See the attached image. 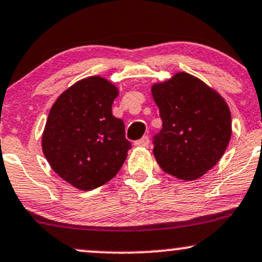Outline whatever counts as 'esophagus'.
Masks as SVG:
<instances>
[{
	"mask_svg": "<svg viewBox=\"0 0 262 262\" xmlns=\"http://www.w3.org/2000/svg\"><path fill=\"white\" fill-rule=\"evenodd\" d=\"M149 143H150L149 138H147V137H143V138H141V139H139V140H137V141H135L134 145H135V146L146 147L147 145H149Z\"/></svg>",
	"mask_w": 262,
	"mask_h": 262,
	"instance_id": "34e87169",
	"label": "esophagus"
}]
</instances>
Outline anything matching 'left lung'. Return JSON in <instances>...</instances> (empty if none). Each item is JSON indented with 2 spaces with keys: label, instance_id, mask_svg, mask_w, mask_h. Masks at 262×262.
I'll return each instance as SVG.
<instances>
[{
  "label": "left lung",
  "instance_id": "left-lung-1",
  "mask_svg": "<svg viewBox=\"0 0 262 262\" xmlns=\"http://www.w3.org/2000/svg\"><path fill=\"white\" fill-rule=\"evenodd\" d=\"M162 129L154 138V155L172 177L195 181L221 160L232 135L225 99L194 75L179 72L152 84Z\"/></svg>",
  "mask_w": 262,
  "mask_h": 262
}]
</instances>
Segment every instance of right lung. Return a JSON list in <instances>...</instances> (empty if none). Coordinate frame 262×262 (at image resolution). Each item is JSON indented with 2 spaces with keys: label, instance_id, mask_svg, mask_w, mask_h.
<instances>
[{
  "label": "right lung",
  "instance_id": "obj_1",
  "mask_svg": "<svg viewBox=\"0 0 262 262\" xmlns=\"http://www.w3.org/2000/svg\"><path fill=\"white\" fill-rule=\"evenodd\" d=\"M118 88L105 78H84L53 103L41 139L42 152L63 181L93 190L117 174L130 141L124 123L112 115Z\"/></svg>",
  "mask_w": 262,
  "mask_h": 262
}]
</instances>
